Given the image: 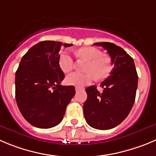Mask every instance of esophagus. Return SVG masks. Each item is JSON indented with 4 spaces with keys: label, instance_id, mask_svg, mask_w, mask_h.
<instances>
[{
    "label": "esophagus",
    "instance_id": "34e87169",
    "mask_svg": "<svg viewBox=\"0 0 156 156\" xmlns=\"http://www.w3.org/2000/svg\"><path fill=\"white\" fill-rule=\"evenodd\" d=\"M81 90V87H75V91H76V92H79Z\"/></svg>",
    "mask_w": 156,
    "mask_h": 156
}]
</instances>
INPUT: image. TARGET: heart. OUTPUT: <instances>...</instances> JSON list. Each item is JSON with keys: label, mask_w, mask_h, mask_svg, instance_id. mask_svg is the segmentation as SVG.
Listing matches in <instances>:
<instances>
[{"label": "heart", "mask_w": 156, "mask_h": 156, "mask_svg": "<svg viewBox=\"0 0 156 156\" xmlns=\"http://www.w3.org/2000/svg\"><path fill=\"white\" fill-rule=\"evenodd\" d=\"M77 56L87 60V63L84 69L87 73L81 74L72 72L66 78V83L69 85L81 87L90 84L96 78L103 80L109 76L112 69L111 63L107 57L101 55V51L96 48L87 46L78 49ZM58 66L64 72H69L73 69L74 61L70 54L67 52H62L58 56Z\"/></svg>", "instance_id": "obj_1"}]
</instances>
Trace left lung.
Returning <instances> with one entry per match:
<instances>
[{
	"mask_svg": "<svg viewBox=\"0 0 156 156\" xmlns=\"http://www.w3.org/2000/svg\"><path fill=\"white\" fill-rule=\"evenodd\" d=\"M107 51L113 69L101 84L99 92L94 85L85 89L84 103L86 122L98 129H109L121 123L130 112L136 98L138 75L134 61L121 47L111 43H96Z\"/></svg>",
	"mask_w": 156,
	"mask_h": 156,
	"instance_id": "obj_1",
	"label": "left lung"
}]
</instances>
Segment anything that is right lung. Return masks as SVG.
<instances>
[{
    "label": "right lung",
    "instance_id": "obj_1",
    "mask_svg": "<svg viewBox=\"0 0 156 156\" xmlns=\"http://www.w3.org/2000/svg\"><path fill=\"white\" fill-rule=\"evenodd\" d=\"M72 44L43 41L23 56L15 76L18 108L27 121L38 128H52L62 120L75 94V87L62 86L65 75L58 66L60 49Z\"/></svg>",
    "mask_w": 156,
    "mask_h": 156
}]
</instances>
